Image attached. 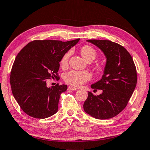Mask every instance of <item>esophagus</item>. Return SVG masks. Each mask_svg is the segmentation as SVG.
<instances>
[{
	"label": "esophagus",
	"mask_w": 150,
	"mask_h": 150,
	"mask_svg": "<svg viewBox=\"0 0 150 150\" xmlns=\"http://www.w3.org/2000/svg\"><path fill=\"white\" fill-rule=\"evenodd\" d=\"M68 91H77V88H74V87H69L67 88Z\"/></svg>",
	"instance_id": "esophagus-1"
}]
</instances>
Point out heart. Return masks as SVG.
I'll use <instances>...</instances> for the list:
<instances>
[{"label":"heart","mask_w":150,"mask_h":150,"mask_svg":"<svg viewBox=\"0 0 150 150\" xmlns=\"http://www.w3.org/2000/svg\"><path fill=\"white\" fill-rule=\"evenodd\" d=\"M81 54L85 61L87 62H93L95 59L97 54L95 50L90 45H85L81 49ZM70 56V52H67L63 55L61 60L62 66H65L67 64L68 59ZM95 69L96 73L101 74L104 72V67L100 64H96L95 67ZM91 79V74L87 71H71L65 73L64 75V80L67 84L73 86V87H78L83 83L88 81Z\"/></svg>","instance_id":"heart-1"}]
</instances>
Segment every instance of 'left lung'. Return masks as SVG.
Listing matches in <instances>:
<instances>
[{
	"label": "left lung",
	"mask_w": 150,
	"mask_h": 150,
	"mask_svg": "<svg viewBox=\"0 0 150 150\" xmlns=\"http://www.w3.org/2000/svg\"><path fill=\"white\" fill-rule=\"evenodd\" d=\"M102 51L106 64L101 79L91 85L103 93L88 92L83 108L86 113L100 120L115 117L122 111L132 95L137 83V72L132 57L123 46L110 40H88Z\"/></svg>",
	"instance_id": "1"
}]
</instances>
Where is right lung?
Returning <instances> with one entry per match:
<instances>
[{
    "label": "right lung",
    "instance_id": "add662e5",
    "mask_svg": "<svg viewBox=\"0 0 150 150\" xmlns=\"http://www.w3.org/2000/svg\"><path fill=\"white\" fill-rule=\"evenodd\" d=\"M79 40H34L17 55L10 83L14 98L28 115L41 119L57 112L60 95L67 91V86L47 87L46 81L58 77L62 57Z\"/></svg>",
    "mask_w": 150,
    "mask_h": 150
}]
</instances>
